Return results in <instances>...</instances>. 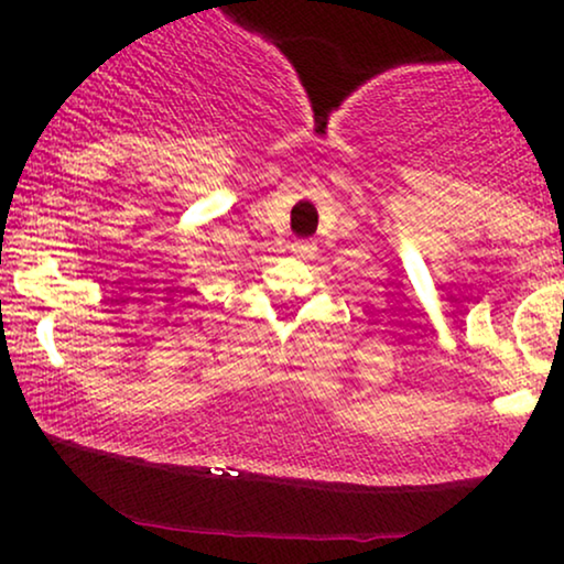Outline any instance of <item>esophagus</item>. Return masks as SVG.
<instances>
[{
  "label": "esophagus",
  "instance_id": "34e87169",
  "mask_svg": "<svg viewBox=\"0 0 564 564\" xmlns=\"http://www.w3.org/2000/svg\"><path fill=\"white\" fill-rule=\"evenodd\" d=\"M290 251L295 253V257H300V259H311L313 253H315V243L313 241H295L290 246Z\"/></svg>",
  "mask_w": 564,
  "mask_h": 564
}]
</instances>
